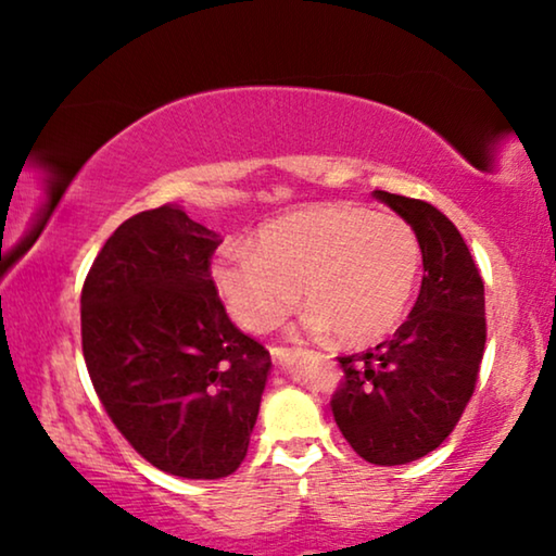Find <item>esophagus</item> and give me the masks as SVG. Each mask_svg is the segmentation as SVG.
Wrapping results in <instances>:
<instances>
[{"instance_id":"1","label":"esophagus","mask_w":556,"mask_h":556,"mask_svg":"<svg viewBox=\"0 0 556 556\" xmlns=\"http://www.w3.org/2000/svg\"><path fill=\"white\" fill-rule=\"evenodd\" d=\"M270 356H273V362L283 364V362H288L293 356V349H288V346H270Z\"/></svg>"}]
</instances>
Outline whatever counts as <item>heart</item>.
<instances>
[{
  "label": "heart",
  "mask_w": 556,
  "mask_h": 556,
  "mask_svg": "<svg viewBox=\"0 0 556 556\" xmlns=\"http://www.w3.org/2000/svg\"><path fill=\"white\" fill-rule=\"evenodd\" d=\"M212 283L242 329L265 333L301 301L303 329L333 331L352 346L392 333L415 299L422 248L413 225L354 202L286 212L257 230L253 245L212 257Z\"/></svg>",
  "instance_id": "1"
}]
</instances>
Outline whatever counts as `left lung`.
I'll return each mask as SVG.
<instances>
[{"label":"left lung","instance_id":"1","mask_svg":"<svg viewBox=\"0 0 556 556\" xmlns=\"http://www.w3.org/2000/svg\"><path fill=\"white\" fill-rule=\"evenodd\" d=\"M420 238L422 286L392 339L339 356L331 413L375 466H405L443 443L476 390L485 346L483 280L458 227L422 200L375 189Z\"/></svg>","mask_w":556,"mask_h":556}]
</instances>
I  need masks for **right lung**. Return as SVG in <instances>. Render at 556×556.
Wrapping results in <instances>:
<instances>
[{
  "mask_svg": "<svg viewBox=\"0 0 556 556\" xmlns=\"http://www.w3.org/2000/svg\"><path fill=\"white\" fill-rule=\"evenodd\" d=\"M215 230L177 204L126 219L80 293L83 356L134 451L179 478L215 481L250 445L270 354L230 321L212 283Z\"/></svg>",
  "mask_w": 556,
  "mask_h": 556,
  "instance_id": "1",
  "label": "right lung"
}]
</instances>
